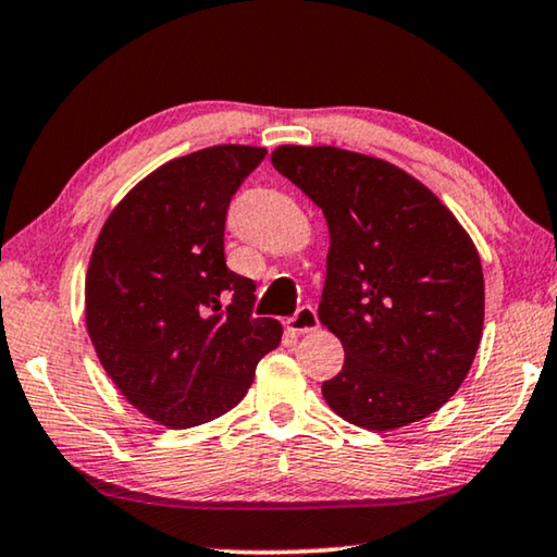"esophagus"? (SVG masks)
Listing matches in <instances>:
<instances>
[{"instance_id":"1","label":"esophagus","mask_w":557,"mask_h":557,"mask_svg":"<svg viewBox=\"0 0 557 557\" xmlns=\"http://www.w3.org/2000/svg\"><path fill=\"white\" fill-rule=\"evenodd\" d=\"M320 326V320H317V312L312 305H302L299 310L287 320V332L293 334H307L314 332Z\"/></svg>"}]
</instances>
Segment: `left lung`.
Segmentation results:
<instances>
[{
    "instance_id": "8db88e82",
    "label": "left lung",
    "mask_w": 557,
    "mask_h": 557,
    "mask_svg": "<svg viewBox=\"0 0 557 557\" xmlns=\"http://www.w3.org/2000/svg\"><path fill=\"white\" fill-rule=\"evenodd\" d=\"M272 165L330 227L320 322L344 347L326 404L357 426L426 419L469 374L483 270L469 233L401 168L334 146H280Z\"/></svg>"
}]
</instances>
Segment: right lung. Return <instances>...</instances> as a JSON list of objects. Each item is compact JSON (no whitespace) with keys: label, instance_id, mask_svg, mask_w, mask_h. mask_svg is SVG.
Instances as JSON below:
<instances>
[{"label":"right lung","instance_id":"right-lung-1","mask_svg":"<svg viewBox=\"0 0 557 557\" xmlns=\"http://www.w3.org/2000/svg\"><path fill=\"white\" fill-rule=\"evenodd\" d=\"M268 156L213 146L140 181L101 227L86 272V330L140 413L190 429L240 404L282 324L252 317L255 282L225 264V220Z\"/></svg>","mask_w":557,"mask_h":557}]
</instances>
